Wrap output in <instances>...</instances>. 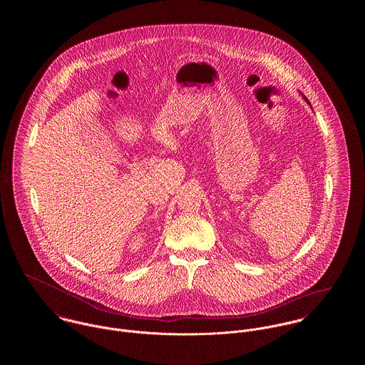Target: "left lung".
Returning <instances> with one entry per match:
<instances>
[{"instance_id":"8db88e82","label":"left lung","mask_w":365,"mask_h":365,"mask_svg":"<svg viewBox=\"0 0 365 365\" xmlns=\"http://www.w3.org/2000/svg\"><path fill=\"white\" fill-rule=\"evenodd\" d=\"M305 100H307V98H305ZM307 101H308V100H307ZM308 104H309V103H308ZM309 105H311V104H309Z\"/></svg>"}]
</instances>
